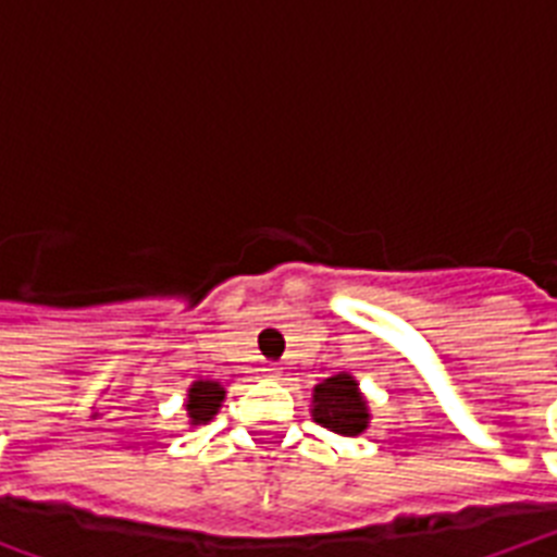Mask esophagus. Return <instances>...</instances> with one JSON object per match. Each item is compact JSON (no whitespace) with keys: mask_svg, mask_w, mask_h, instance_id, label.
I'll return each instance as SVG.
<instances>
[{"mask_svg":"<svg viewBox=\"0 0 557 557\" xmlns=\"http://www.w3.org/2000/svg\"><path fill=\"white\" fill-rule=\"evenodd\" d=\"M271 375V379H280V375H283V367H277V364H271L269 370H265Z\"/></svg>","mask_w":557,"mask_h":557,"instance_id":"34e87169","label":"esophagus"}]
</instances>
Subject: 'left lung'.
Returning a JSON list of instances; mask_svg holds the SVG:
<instances>
[{
  "label": "left lung",
  "instance_id": "8db88e82",
  "mask_svg": "<svg viewBox=\"0 0 557 557\" xmlns=\"http://www.w3.org/2000/svg\"><path fill=\"white\" fill-rule=\"evenodd\" d=\"M309 413L321 428L338 436H361L370 428V401L352 372H338L314 384Z\"/></svg>",
  "mask_w": 557,
  "mask_h": 557
}]
</instances>
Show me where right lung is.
<instances>
[{
  "mask_svg": "<svg viewBox=\"0 0 557 557\" xmlns=\"http://www.w3.org/2000/svg\"><path fill=\"white\" fill-rule=\"evenodd\" d=\"M225 384L213 379H199L193 381L187 387L185 410H187V424L190 428H199V424H208L213 416L219 413V407L225 401Z\"/></svg>",
  "mask_w": 557,
  "mask_h": 557,
  "instance_id": "right-lung-1",
  "label": "right lung"
}]
</instances>
